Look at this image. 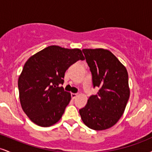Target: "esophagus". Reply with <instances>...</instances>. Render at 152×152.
<instances>
[{
    "label": "esophagus",
    "mask_w": 152,
    "mask_h": 152,
    "mask_svg": "<svg viewBox=\"0 0 152 152\" xmlns=\"http://www.w3.org/2000/svg\"><path fill=\"white\" fill-rule=\"evenodd\" d=\"M78 94H74V93H71V97H72V99H75L76 96H77Z\"/></svg>",
    "instance_id": "34e87169"
}]
</instances>
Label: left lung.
<instances>
[{
	"mask_svg": "<svg viewBox=\"0 0 152 152\" xmlns=\"http://www.w3.org/2000/svg\"><path fill=\"white\" fill-rule=\"evenodd\" d=\"M82 51L91 72L93 86L99 90L96 95L89 97L79 114L88 128L107 129L121 117L129 99L128 73L109 50L96 48Z\"/></svg>",
	"mask_w": 152,
	"mask_h": 152,
	"instance_id": "1",
	"label": "left lung"
}]
</instances>
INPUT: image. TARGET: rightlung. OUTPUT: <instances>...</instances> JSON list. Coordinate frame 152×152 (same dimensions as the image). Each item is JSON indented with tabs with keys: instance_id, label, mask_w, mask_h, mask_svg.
Segmentation results:
<instances>
[{
	"instance_id": "1",
	"label": "right lung",
	"mask_w": 152,
	"mask_h": 152,
	"mask_svg": "<svg viewBox=\"0 0 152 152\" xmlns=\"http://www.w3.org/2000/svg\"><path fill=\"white\" fill-rule=\"evenodd\" d=\"M78 48L50 46L30 57L18 78L20 105L28 117L40 126L57 123L71 101L63 84L66 71L78 60H84Z\"/></svg>"
}]
</instances>
